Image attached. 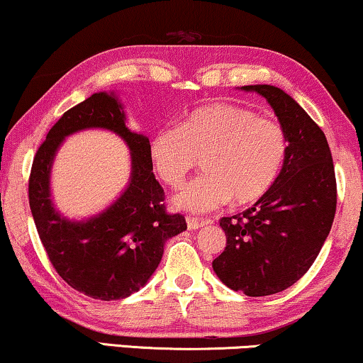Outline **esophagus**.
<instances>
[{
	"label": "esophagus",
	"mask_w": 363,
	"mask_h": 363,
	"mask_svg": "<svg viewBox=\"0 0 363 363\" xmlns=\"http://www.w3.org/2000/svg\"><path fill=\"white\" fill-rule=\"evenodd\" d=\"M210 220H200V218H186V226L188 230H198V228L205 226V225H210Z\"/></svg>",
	"instance_id": "1"
}]
</instances>
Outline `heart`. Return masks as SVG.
Masks as SVG:
<instances>
[{
	"label": "heart",
	"instance_id": "heart-1",
	"mask_svg": "<svg viewBox=\"0 0 363 363\" xmlns=\"http://www.w3.org/2000/svg\"><path fill=\"white\" fill-rule=\"evenodd\" d=\"M287 145L284 128L274 118L216 102L195 108L178 128L158 130L148 155L157 175L172 188L180 186L201 158L205 173L182 188L173 205L206 213L230 200L240 206L261 200L281 175Z\"/></svg>",
	"mask_w": 363,
	"mask_h": 363
}]
</instances>
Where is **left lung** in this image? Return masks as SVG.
Returning a JSON list of instances; mask_svg holds the SVG:
<instances>
[{
	"mask_svg": "<svg viewBox=\"0 0 363 363\" xmlns=\"http://www.w3.org/2000/svg\"><path fill=\"white\" fill-rule=\"evenodd\" d=\"M240 89L266 99L289 145L274 186L246 211L221 218L226 247L213 271L230 289L261 297L309 271L330 233L337 185L324 132L289 94L267 84Z\"/></svg>",
	"mask_w": 363,
	"mask_h": 363,
	"instance_id": "left-lung-1",
	"label": "left lung"
}]
</instances>
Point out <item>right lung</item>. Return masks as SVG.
Returning a JSON list of instances; mask_svg holds the SVG:
<instances>
[{
	"instance_id": "right-lung-1",
	"label": "right lung",
	"mask_w": 363,
	"mask_h": 363,
	"mask_svg": "<svg viewBox=\"0 0 363 363\" xmlns=\"http://www.w3.org/2000/svg\"><path fill=\"white\" fill-rule=\"evenodd\" d=\"M89 128L121 136L131 150V177L118 200L97 216L71 220L50 191V170L63 140ZM147 135L127 125L116 92H96L69 108L38 148L29 177V206L38 235L57 274L92 299L117 301L142 289L160 264L165 242L186 230L185 218L168 215L155 180Z\"/></svg>"
}]
</instances>
